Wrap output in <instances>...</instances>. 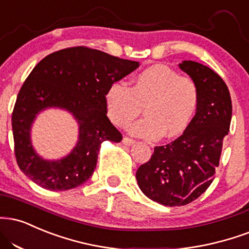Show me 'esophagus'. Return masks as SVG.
<instances>
[{
  "instance_id": "34e87169",
  "label": "esophagus",
  "mask_w": 249,
  "mask_h": 249,
  "mask_svg": "<svg viewBox=\"0 0 249 249\" xmlns=\"http://www.w3.org/2000/svg\"><path fill=\"white\" fill-rule=\"evenodd\" d=\"M122 142H123V143H124V145H125V146H132V145H133V143H134V142H134V140H133V139H130V138H127V137H124V138H123Z\"/></svg>"
}]
</instances>
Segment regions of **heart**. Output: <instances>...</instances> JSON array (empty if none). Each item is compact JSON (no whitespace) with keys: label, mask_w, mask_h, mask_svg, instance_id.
<instances>
[{"label":"heart","mask_w":249,"mask_h":249,"mask_svg":"<svg viewBox=\"0 0 249 249\" xmlns=\"http://www.w3.org/2000/svg\"><path fill=\"white\" fill-rule=\"evenodd\" d=\"M107 115L119 127L128 126L142 112L145 117L134 123L130 132L155 140L183 134L195 119L199 107V90L196 82L179 76L173 68L153 65L138 73L128 88L113 82L104 95Z\"/></svg>","instance_id":"b5f03b06"}]
</instances>
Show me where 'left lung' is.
Returning <instances> with one entry per match:
<instances>
[{
  "instance_id": "left-lung-1",
  "label": "left lung",
  "mask_w": 249,
  "mask_h": 249,
  "mask_svg": "<svg viewBox=\"0 0 249 249\" xmlns=\"http://www.w3.org/2000/svg\"><path fill=\"white\" fill-rule=\"evenodd\" d=\"M178 67L198 87V110L188 130L174 142L157 146L136 174L140 190L166 206L189 204L210 187L232 118L229 88L217 73L191 60Z\"/></svg>"
}]
</instances>
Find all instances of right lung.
<instances>
[{
    "mask_svg": "<svg viewBox=\"0 0 249 249\" xmlns=\"http://www.w3.org/2000/svg\"><path fill=\"white\" fill-rule=\"evenodd\" d=\"M138 67V61L83 46L60 50L39 61L20 88L11 118L19 169L39 187L52 191L70 190L88 181L101 143L119 142L123 138L107 116V89ZM50 107L71 113L79 125L77 145L59 160L41 158L31 142L34 119Z\"/></svg>",
    "mask_w": 249,
    "mask_h": 249,
    "instance_id": "1",
    "label": "right lung"
}]
</instances>
